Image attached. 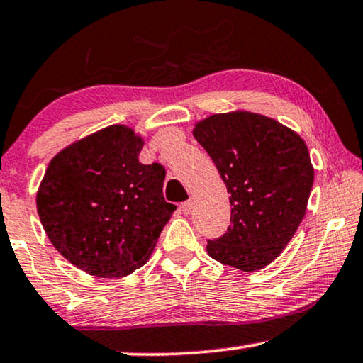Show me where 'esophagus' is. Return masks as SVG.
<instances>
[{"label":"esophagus","instance_id":"34e87169","mask_svg":"<svg viewBox=\"0 0 363 363\" xmlns=\"http://www.w3.org/2000/svg\"><path fill=\"white\" fill-rule=\"evenodd\" d=\"M181 211H182V213H184V214H189L191 211H192V201L189 199V201H186V203H182V204H181Z\"/></svg>","mask_w":363,"mask_h":363}]
</instances>
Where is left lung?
I'll return each instance as SVG.
<instances>
[{
    "label": "left lung",
    "mask_w": 363,
    "mask_h": 363,
    "mask_svg": "<svg viewBox=\"0 0 363 363\" xmlns=\"http://www.w3.org/2000/svg\"><path fill=\"white\" fill-rule=\"evenodd\" d=\"M231 194L228 231L208 241L213 259L256 272L277 259L303 219L313 186L306 144L259 113L211 116L192 132Z\"/></svg>",
    "instance_id": "left-lung-1"
}]
</instances>
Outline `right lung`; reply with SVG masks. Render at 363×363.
Listing matches in <instances>:
<instances>
[{"label":"right lung","mask_w":363,"mask_h":363,"mask_svg":"<svg viewBox=\"0 0 363 363\" xmlns=\"http://www.w3.org/2000/svg\"><path fill=\"white\" fill-rule=\"evenodd\" d=\"M140 137L123 125L95 132L55 155L36 209L63 258L100 278H121L152 253L176 206L166 203V169L139 162Z\"/></svg>","instance_id":"right-lung-1"}]
</instances>
